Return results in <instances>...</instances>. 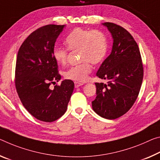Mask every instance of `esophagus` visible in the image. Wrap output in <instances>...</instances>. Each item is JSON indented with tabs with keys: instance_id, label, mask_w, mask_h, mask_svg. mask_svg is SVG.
I'll return each mask as SVG.
<instances>
[{
	"instance_id": "1",
	"label": "esophagus",
	"mask_w": 160,
	"mask_h": 160,
	"mask_svg": "<svg viewBox=\"0 0 160 160\" xmlns=\"http://www.w3.org/2000/svg\"><path fill=\"white\" fill-rule=\"evenodd\" d=\"M83 83L82 82H75V88H79L80 86L82 85Z\"/></svg>"
}]
</instances>
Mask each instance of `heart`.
<instances>
[{
	"instance_id": "obj_1",
	"label": "heart",
	"mask_w": 160,
	"mask_h": 160,
	"mask_svg": "<svg viewBox=\"0 0 160 160\" xmlns=\"http://www.w3.org/2000/svg\"><path fill=\"white\" fill-rule=\"evenodd\" d=\"M65 43L70 50H79L80 60L82 62L65 72V78L78 82L88 80L92 70L90 62L94 65L100 64L108 51L107 35L102 30L97 29H73L65 38ZM68 50L64 48H54L52 57L58 64L63 65L67 62Z\"/></svg>"
}]
</instances>
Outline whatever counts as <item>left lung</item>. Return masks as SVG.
Here are the masks:
<instances>
[{"label":"left lung","instance_id":"obj_1","mask_svg":"<svg viewBox=\"0 0 160 160\" xmlns=\"http://www.w3.org/2000/svg\"><path fill=\"white\" fill-rule=\"evenodd\" d=\"M113 39L110 55L98 70L96 98L92 109L98 115L114 120L125 114L138 98L143 80V65L138 44L124 28L112 22L102 23Z\"/></svg>","mask_w":160,"mask_h":160}]
</instances>
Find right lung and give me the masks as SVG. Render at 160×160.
<instances>
[{
	"mask_svg": "<svg viewBox=\"0 0 160 160\" xmlns=\"http://www.w3.org/2000/svg\"><path fill=\"white\" fill-rule=\"evenodd\" d=\"M64 27L47 25L35 30L24 40L17 55L15 84L18 95L30 115L46 122L64 115L74 89L70 80L50 88L61 78L52 50Z\"/></svg>",
	"mask_w": 160,
	"mask_h": 160,
	"instance_id": "obj_1",
	"label": "right lung"
}]
</instances>
